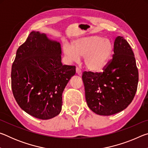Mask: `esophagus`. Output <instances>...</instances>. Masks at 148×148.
I'll return each mask as SVG.
<instances>
[{
    "label": "esophagus",
    "instance_id": "obj_1",
    "mask_svg": "<svg viewBox=\"0 0 148 148\" xmlns=\"http://www.w3.org/2000/svg\"><path fill=\"white\" fill-rule=\"evenodd\" d=\"M76 74L78 75V76H81L82 75V71H81V70H80L78 67H76Z\"/></svg>",
    "mask_w": 148,
    "mask_h": 148
}]
</instances>
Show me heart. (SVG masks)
<instances>
[{
	"instance_id": "obj_1",
	"label": "heart",
	"mask_w": 148,
	"mask_h": 148,
	"mask_svg": "<svg viewBox=\"0 0 148 148\" xmlns=\"http://www.w3.org/2000/svg\"><path fill=\"white\" fill-rule=\"evenodd\" d=\"M112 51V44L108 39L101 36L81 37L74 40L71 46L64 47L66 57L77 61L84 57V62L87 69L99 72L104 68Z\"/></svg>"
}]
</instances>
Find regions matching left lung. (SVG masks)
I'll return each instance as SVG.
<instances>
[{
    "instance_id": "left-lung-1",
    "label": "left lung",
    "mask_w": 148,
    "mask_h": 148,
    "mask_svg": "<svg viewBox=\"0 0 148 148\" xmlns=\"http://www.w3.org/2000/svg\"><path fill=\"white\" fill-rule=\"evenodd\" d=\"M103 70L84 72L82 79L88 107L98 115L111 116L131 103L138 83L134 55L123 37L115 40L113 57Z\"/></svg>"
}]
</instances>
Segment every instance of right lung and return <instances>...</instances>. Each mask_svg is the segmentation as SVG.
Segmentation results:
<instances>
[{"mask_svg":"<svg viewBox=\"0 0 148 148\" xmlns=\"http://www.w3.org/2000/svg\"><path fill=\"white\" fill-rule=\"evenodd\" d=\"M76 66L61 62L59 42L32 31L19 47L12 67V89L21 108L36 118L49 119L60 114L62 95Z\"/></svg>","mask_w":148,"mask_h":148,"instance_id":"obj_1","label":"right lung"}]
</instances>
